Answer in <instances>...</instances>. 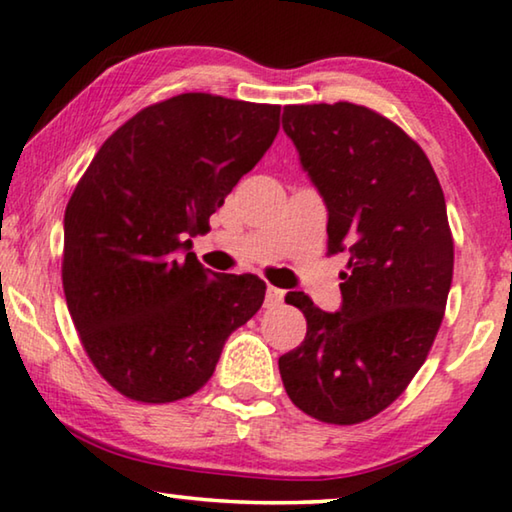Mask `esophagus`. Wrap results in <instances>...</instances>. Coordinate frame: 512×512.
Wrapping results in <instances>:
<instances>
[{
  "label": "esophagus",
  "mask_w": 512,
  "mask_h": 512,
  "mask_svg": "<svg viewBox=\"0 0 512 512\" xmlns=\"http://www.w3.org/2000/svg\"><path fill=\"white\" fill-rule=\"evenodd\" d=\"M282 301H285V292H282V289L273 285L266 287V305H269V308H276Z\"/></svg>",
  "instance_id": "1"
}]
</instances>
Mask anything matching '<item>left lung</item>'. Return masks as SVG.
I'll return each mask as SVG.
<instances>
[{
    "label": "left lung",
    "instance_id": "8db88e82",
    "mask_svg": "<svg viewBox=\"0 0 512 512\" xmlns=\"http://www.w3.org/2000/svg\"><path fill=\"white\" fill-rule=\"evenodd\" d=\"M282 131L329 211V253L347 250L338 312L285 296L308 333L278 358L285 391L317 421L384 411L425 363L453 280L444 190L411 137L354 103L287 105Z\"/></svg>",
    "mask_w": 512,
    "mask_h": 512
}]
</instances>
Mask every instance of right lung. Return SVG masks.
<instances>
[{
  "label": "right lung",
  "instance_id": "add662e5",
  "mask_svg": "<svg viewBox=\"0 0 512 512\" xmlns=\"http://www.w3.org/2000/svg\"><path fill=\"white\" fill-rule=\"evenodd\" d=\"M280 105L179 94L117 128L75 186L61 280L91 363L121 395L174 402L207 384L266 282L213 273L190 236L276 140Z\"/></svg>",
  "mask_w": 512,
  "mask_h": 512
}]
</instances>
